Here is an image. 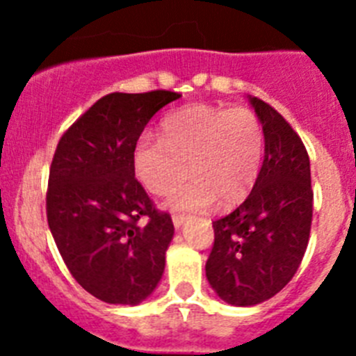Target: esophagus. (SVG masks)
<instances>
[{
    "mask_svg": "<svg viewBox=\"0 0 356 356\" xmlns=\"http://www.w3.org/2000/svg\"><path fill=\"white\" fill-rule=\"evenodd\" d=\"M184 222H185V216H181V213H175V216H172V225H175L176 229H180L181 226H184Z\"/></svg>",
    "mask_w": 356,
    "mask_h": 356,
    "instance_id": "34e87169",
    "label": "esophagus"
}]
</instances>
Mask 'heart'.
Returning a JSON list of instances; mask_svg holds the SVG:
<instances>
[{"mask_svg":"<svg viewBox=\"0 0 356 356\" xmlns=\"http://www.w3.org/2000/svg\"><path fill=\"white\" fill-rule=\"evenodd\" d=\"M264 143L262 122L251 108L191 105L163 119L162 137H140L135 171L159 196L191 172L193 178L169 196L175 210L197 212L216 201L229 209L246 200L259 178Z\"/></svg>","mask_w":356,"mask_h":356,"instance_id":"obj_1","label":"heart"}]
</instances>
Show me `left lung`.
I'll return each mask as SVG.
<instances>
[{"label": "left lung", "instance_id": "1", "mask_svg": "<svg viewBox=\"0 0 356 356\" xmlns=\"http://www.w3.org/2000/svg\"><path fill=\"white\" fill-rule=\"evenodd\" d=\"M250 103L264 128V162L253 191L213 221L209 284L222 301L251 307L278 294L296 275L312 226L310 160L300 135L259 97Z\"/></svg>", "mask_w": 356, "mask_h": 356}]
</instances>
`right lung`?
I'll return each mask as SVG.
<instances>
[{"label":"right lung","mask_w":356,"mask_h":356,"mask_svg":"<svg viewBox=\"0 0 356 356\" xmlns=\"http://www.w3.org/2000/svg\"><path fill=\"white\" fill-rule=\"evenodd\" d=\"M178 97L171 90L106 94L56 146L49 229L72 278L105 303L139 305L162 278L175 226L135 180L134 153L149 119Z\"/></svg>","instance_id":"1"}]
</instances>
